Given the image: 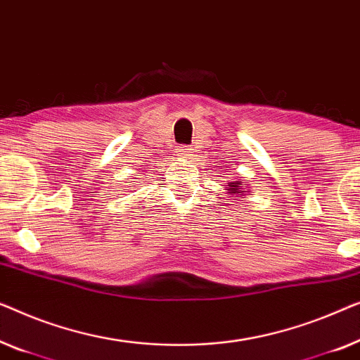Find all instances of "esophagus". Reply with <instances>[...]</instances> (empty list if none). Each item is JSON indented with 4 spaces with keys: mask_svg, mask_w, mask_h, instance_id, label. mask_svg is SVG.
Listing matches in <instances>:
<instances>
[{
    "mask_svg": "<svg viewBox=\"0 0 360 360\" xmlns=\"http://www.w3.org/2000/svg\"><path fill=\"white\" fill-rule=\"evenodd\" d=\"M191 148L189 146H186V145H181L179 148H178V155L181 156V158H184V160H189L191 158Z\"/></svg>",
    "mask_w": 360,
    "mask_h": 360,
    "instance_id": "obj_1",
    "label": "esophagus"
}]
</instances>
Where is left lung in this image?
<instances>
[{"mask_svg": "<svg viewBox=\"0 0 360 360\" xmlns=\"http://www.w3.org/2000/svg\"><path fill=\"white\" fill-rule=\"evenodd\" d=\"M230 194H236V195H243L245 194V187H243V184L240 181H235V182H229V189Z\"/></svg>", "mask_w": 360, "mask_h": 360, "instance_id": "obj_1", "label": "left lung"}]
</instances>
